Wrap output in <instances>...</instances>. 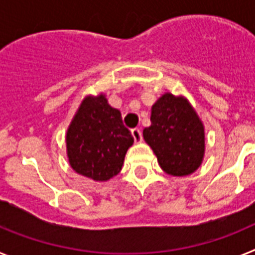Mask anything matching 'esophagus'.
Wrapping results in <instances>:
<instances>
[{"label":"esophagus","mask_w":255,"mask_h":255,"mask_svg":"<svg viewBox=\"0 0 255 255\" xmlns=\"http://www.w3.org/2000/svg\"><path fill=\"white\" fill-rule=\"evenodd\" d=\"M131 135H132V138H134V140L136 141V143H139V141L143 140V135H141V130L140 129H132L131 130Z\"/></svg>","instance_id":"34e87169"}]
</instances>
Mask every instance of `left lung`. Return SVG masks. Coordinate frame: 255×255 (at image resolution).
I'll use <instances>...</instances> for the list:
<instances>
[{
    "instance_id": "obj_1",
    "label": "left lung",
    "mask_w": 255,
    "mask_h": 255,
    "mask_svg": "<svg viewBox=\"0 0 255 255\" xmlns=\"http://www.w3.org/2000/svg\"><path fill=\"white\" fill-rule=\"evenodd\" d=\"M150 123L143 136L162 170L172 176L197 171L204 157V126L188 100L164 93L152 106Z\"/></svg>"
}]
</instances>
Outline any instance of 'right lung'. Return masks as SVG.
Instances as JSON below:
<instances>
[{
	"instance_id": "add662e5",
	"label": "right lung",
	"mask_w": 255,
	"mask_h": 255,
	"mask_svg": "<svg viewBox=\"0 0 255 255\" xmlns=\"http://www.w3.org/2000/svg\"><path fill=\"white\" fill-rule=\"evenodd\" d=\"M132 143L121 112L108 105L105 94L85 97L66 132L70 166L94 181L116 176Z\"/></svg>"
}]
</instances>
